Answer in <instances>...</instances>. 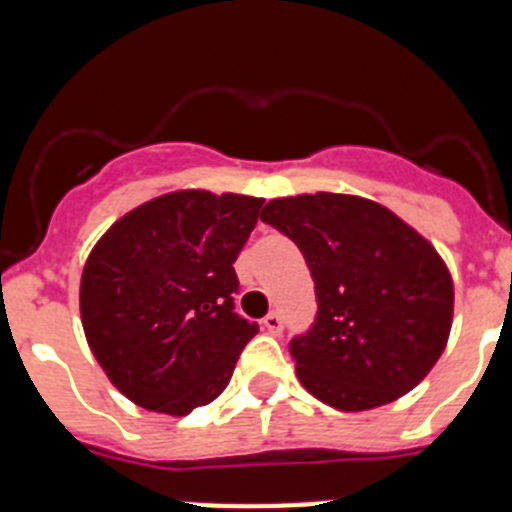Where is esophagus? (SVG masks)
Listing matches in <instances>:
<instances>
[{
    "label": "esophagus",
    "instance_id": "esophagus-1",
    "mask_svg": "<svg viewBox=\"0 0 512 512\" xmlns=\"http://www.w3.org/2000/svg\"><path fill=\"white\" fill-rule=\"evenodd\" d=\"M261 323H264V330L266 333H271V336H279V333H282L284 323H282V315H279V312H269V315H266Z\"/></svg>",
    "mask_w": 512,
    "mask_h": 512
}]
</instances>
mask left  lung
<instances>
[{
    "label": "left lung",
    "mask_w": 512,
    "mask_h": 512,
    "mask_svg": "<svg viewBox=\"0 0 512 512\" xmlns=\"http://www.w3.org/2000/svg\"><path fill=\"white\" fill-rule=\"evenodd\" d=\"M261 220L300 246L318 318L289 351L312 397L361 413L418 387L454 320V279L428 238L359 194L266 202Z\"/></svg>",
    "instance_id": "1"
}]
</instances>
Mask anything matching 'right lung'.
<instances>
[{
  "label": "right lung",
  "mask_w": 512,
  "mask_h": 512,
  "mask_svg": "<svg viewBox=\"0 0 512 512\" xmlns=\"http://www.w3.org/2000/svg\"><path fill=\"white\" fill-rule=\"evenodd\" d=\"M261 205L248 194L176 189L125 212L94 243L81 271V325L130 402L182 418L228 387L259 333L233 312V264Z\"/></svg>",
  "instance_id": "add662e5"
}]
</instances>
